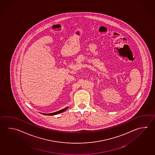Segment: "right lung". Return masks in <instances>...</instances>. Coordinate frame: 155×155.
Listing matches in <instances>:
<instances>
[{"label":"right lung","instance_id":"obj_1","mask_svg":"<svg viewBox=\"0 0 155 155\" xmlns=\"http://www.w3.org/2000/svg\"><path fill=\"white\" fill-rule=\"evenodd\" d=\"M68 108V107H65L64 109H63L62 110H59V111H56V112H54V113H50V114H43V113H41V114H43V115H57V114H60V113L64 112V111H65V110L67 109Z\"/></svg>","mask_w":155,"mask_h":155}]
</instances>
